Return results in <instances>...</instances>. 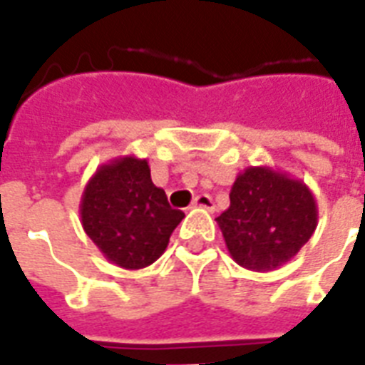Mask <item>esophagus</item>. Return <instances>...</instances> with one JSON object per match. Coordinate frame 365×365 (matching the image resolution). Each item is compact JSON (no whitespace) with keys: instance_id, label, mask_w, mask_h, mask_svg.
I'll return each mask as SVG.
<instances>
[{"instance_id":"obj_1","label":"esophagus","mask_w":365,"mask_h":365,"mask_svg":"<svg viewBox=\"0 0 365 365\" xmlns=\"http://www.w3.org/2000/svg\"><path fill=\"white\" fill-rule=\"evenodd\" d=\"M192 207H201V209H207V211H215V201H212L211 196L201 194V196L192 201Z\"/></svg>"}]
</instances>
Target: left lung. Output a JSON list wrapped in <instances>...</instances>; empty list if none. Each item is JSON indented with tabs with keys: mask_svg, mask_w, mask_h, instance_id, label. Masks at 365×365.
Listing matches in <instances>:
<instances>
[{
	"mask_svg": "<svg viewBox=\"0 0 365 365\" xmlns=\"http://www.w3.org/2000/svg\"><path fill=\"white\" fill-rule=\"evenodd\" d=\"M230 256L249 271L290 262L319 224V207L303 180L269 165H249L235 177L230 207L217 218Z\"/></svg>",
	"mask_w": 365,
	"mask_h": 365,
	"instance_id": "1",
	"label": "left lung"
}]
</instances>
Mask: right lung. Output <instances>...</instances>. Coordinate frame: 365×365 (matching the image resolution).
<instances>
[{"label": "right lung", "instance_id": "1", "mask_svg": "<svg viewBox=\"0 0 365 365\" xmlns=\"http://www.w3.org/2000/svg\"><path fill=\"white\" fill-rule=\"evenodd\" d=\"M78 215L107 262L124 269H143L158 260L185 218L153 182L147 160L132 154L96 169L84 186Z\"/></svg>", "mask_w": 365, "mask_h": 365}]
</instances>
